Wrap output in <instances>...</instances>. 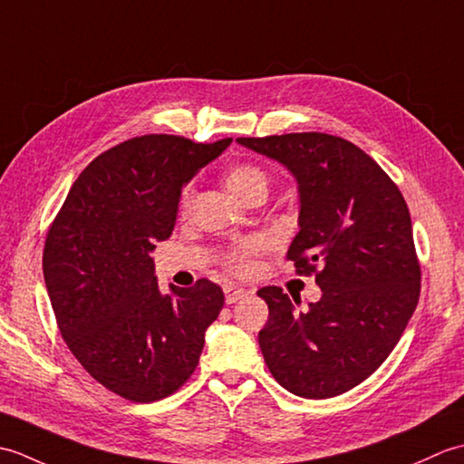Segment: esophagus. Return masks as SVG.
Returning <instances> with one entry per match:
<instances>
[{
    "mask_svg": "<svg viewBox=\"0 0 464 464\" xmlns=\"http://www.w3.org/2000/svg\"><path fill=\"white\" fill-rule=\"evenodd\" d=\"M223 293H225L227 303H237L239 299L245 297V295H249V291H245L243 287H237V285H225Z\"/></svg>",
    "mask_w": 464,
    "mask_h": 464,
    "instance_id": "esophagus-1",
    "label": "esophagus"
}]
</instances>
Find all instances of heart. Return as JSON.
<instances>
[{
  "label": "heart",
  "instance_id": "heart-1",
  "mask_svg": "<svg viewBox=\"0 0 464 464\" xmlns=\"http://www.w3.org/2000/svg\"><path fill=\"white\" fill-rule=\"evenodd\" d=\"M225 183L241 201L251 203L255 197L259 195L267 197L269 187H271V177L267 175V171L261 169L257 165L239 163L225 173ZM193 201H195V187L191 183H187L179 193V213L181 215L189 213ZM261 249H263L261 239H243L239 243L231 245V247L223 253V265L235 275H249L253 271V259L257 257Z\"/></svg>",
  "mask_w": 464,
  "mask_h": 464
}]
</instances>
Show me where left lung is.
Masks as SVG:
<instances>
[{"instance_id":"1","label":"left lung","mask_w":464,"mask_h":464,"mask_svg":"<svg viewBox=\"0 0 464 464\" xmlns=\"http://www.w3.org/2000/svg\"><path fill=\"white\" fill-rule=\"evenodd\" d=\"M237 141L297 177L301 229L287 259L323 289L299 314L281 287L257 291L269 307L259 331L265 362L293 395H343L381 367L417 309L420 265L405 197L372 157L337 135Z\"/></svg>"}]
</instances>
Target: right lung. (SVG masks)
Returning a JSON list of instances; mask_svg holds the SVG:
<instances>
[{
    "instance_id": "1",
    "label": "right lung",
    "mask_w": 464,
    "mask_h": 464,
    "mask_svg": "<svg viewBox=\"0 0 464 464\" xmlns=\"http://www.w3.org/2000/svg\"><path fill=\"white\" fill-rule=\"evenodd\" d=\"M229 143L127 140L85 167L49 225L44 277L59 333L97 382L131 402L183 387L223 307L209 279L161 295L150 253L173 231L183 183Z\"/></svg>"
}]
</instances>
